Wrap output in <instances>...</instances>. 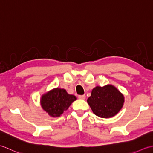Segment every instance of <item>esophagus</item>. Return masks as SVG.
<instances>
[{
    "mask_svg": "<svg viewBox=\"0 0 153 153\" xmlns=\"http://www.w3.org/2000/svg\"><path fill=\"white\" fill-rule=\"evenodd\" d=\"M78 98H79V99H82V100H84V99H85V95H79V96H78Z\"/></svg>",
    "mask_w": 153,
    "mask_h": 153,
    "instance_id": "esophagus-1",
    "label": "esophagus"
}]
</instances>
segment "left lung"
<instances>
[{"mask_svg":"<svg viewBox=\"0 0 153 153\" xmlns=\"http://www.w3.org/2000/svg\"><path fill=\"white\" fill-rule=\"evenodd\" d=\"M123 102L124 98L122 94L111 85L96 87L87 99L93 113L103 118L115 116L122 108Z\"/></svg>","mask_w":153,"mask_h":153,"instance_id":"obj_1","label":"left lung"}]
</instances>
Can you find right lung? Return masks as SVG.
Segmentation results:
<instances>
[{
    "label": "right lung",
    "instance_id": "add662e5",
    "mask_svg": "<svg viewBox=\"0 0 153 153\" xmlns=\"http://www.w3.org/2000/svg\"><path fill=\"white\" fill-rule=\"evenodd\" d=\"M76 97L68 94L65 89H54L43 95L41 106L51 116H60L74 100Z\"/></svg>",
    "mask_w": 153,
    "mask_h": 153
}]
</instances>
